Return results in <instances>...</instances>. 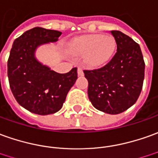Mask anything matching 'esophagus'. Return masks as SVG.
<instances>
[{"mask_svg": "<svg viewBox=\"0 0 158 158\" xmlns=\"http://www.w3.org/2000/svg\"><path fill=\"white\" fill-rule=\"evenodd\" d=\"M77 73H78V76H83V70H82V69L81 67H78L77 68Z\"/></svg>", "mask_w": 158, "mask_h": 158, "instance_id": "1", "label": "esophagus"}]
</instances>
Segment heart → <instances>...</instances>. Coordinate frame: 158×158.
<instances>
[{"mask_svg":"<svg viewBox=\"0 0 158 158\" xmlns=\"http://www.w3.org/2000/svg\"><path fill=\"white\" fill-rule=\"evenodd\" d=\"M115 47V40L112 36L101 34L83 36L74 40L71 44L72 52L86 56L88 64L92 67H100L108 63Z\"/></svg>","mask_w":158,"mask_h":158,"instance_id":"obj_1","label":"heart"}]
</instances>
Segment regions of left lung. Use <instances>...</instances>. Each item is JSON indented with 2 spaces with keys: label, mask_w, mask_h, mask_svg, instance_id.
I'll list each match as a JSON object with an SVG mask.
<instances>
[{
  "label": "left lung",
  "mask_w": 158,
  "mask_h": 158,
  "mask_svg": "<svg viewBox=\"0 0 158 158\" xmlns=\"http://www.w3.org/2000/svg\"><path fill=\"white\" fill-rule=\"evenodd\" d=\"M117 52L100 69L83 70L88 95L96 109L109 114L127 110L137 102L144 78V61L139 44L119 31H111Z\"/></svg>",
  "instance_id": "obj_1"
}]
</instances>
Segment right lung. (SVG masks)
I'll return each mask as SVG.
<instances>
[{"instance_id": "1", "label": "right lung", "mask_w": 158, "mask_h": 158, "mask_svg": "<svg viewBox=\"0 0 158 158\" xmlns=\"http://www.w3.org/2000/svg\"><path fill=\"white\" fill-rule=\"evenodd\" d=\"M62 32L34 27L15 40L7 60L12 93L19 105L31 113L48 115L59 111L77 79V68L59 74L37 60L38 46L56 42Z\"/></svg>"}]
</instances>
